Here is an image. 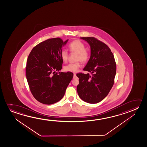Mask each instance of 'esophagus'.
I'll use <instances>...</instances> for the list:
<instances>
[{"mask_svg": "<svg viewBox=\"0 0 147 147\" xmlns=\"http://www.w3.org/2000/svg\"><path fill=\"white\" fill-rule=\"evenodd\" d=\"M76 78V74H74V79H75Z\"/></svg>", "mask_w": 147, "mask_h": 147, "instance_id": "34e87169", "label": "esophagus"}]
</instances>
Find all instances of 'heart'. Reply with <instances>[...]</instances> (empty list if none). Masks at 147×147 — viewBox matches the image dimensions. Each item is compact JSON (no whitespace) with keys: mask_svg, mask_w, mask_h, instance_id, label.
Returning <instances> with one entry per match:
<instances>
[{"mask_svg":"<svg viewBox=\"0 0 147 147\" xmlns=\"http://www.w3.org/2000/svg\"><path fill=\"white\" fill-rule=\"evenodd\" d=\"M69 49L71 52L78 54L77 61H81L82 62H86L89 58V54L86 50V47L83 42L79 40H76L71 42L69 45ZM61 57L63 61L67 60L68 57V52L65 49H63L61 52ZM81 67L80 62L69 63L65 66L64 69L66 71L76 72Z\"/></svg>","mask_w":147,"mask_h":147,"instance_id":"b5f03b06","label":"heart"}]
</instances>
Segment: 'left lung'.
<instances>
[{"mask_svg": "<svg viewBox=\"0 0 147 147\" xmlns=\"http://www.w3.org/2000/svg\"><path fill=\"white\" fill-rule=\"evenodd\" d=\"M88 42L91 55L83 70L91 74L78 73L77 92L85 102L96 104L107 96L114 84L117 65L114 56L107 45L94 37H81Z\"/></svg>", "mask_w": 147, "mask_h": 147, "instance_id": "1", "label": "left lung"}]
</instances>
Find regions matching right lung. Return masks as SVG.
Returning a JSON list of instances; mask_svg holds the SVG:
<instances>
[{
    "mask_svg": "<svg viewBox=\"0 0 147 147\" xmlns=\"http://www.w3.org/2000/svg\"><path fill=\"white\" fill-rule=\"evenodd\" d=\"M68 40H47L34 47L28 56L26 79L34 97L42 104L51 105L61 100L73 78L72 72H59L63 63L61 52Z\"/></svg>",
    "mask_w": 147,
    "mask_h": 147,
    "instance_id": "right-lung-1",
    "label": "right lung"
}]
</instances>
